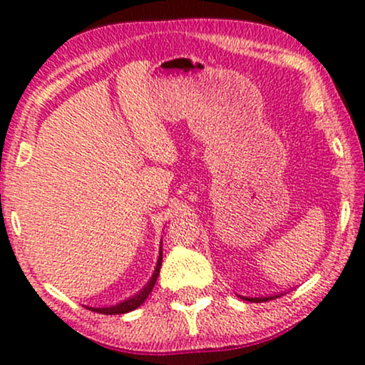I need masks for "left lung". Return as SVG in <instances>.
Segmentation results:
<instances>
[{"instance_id": "8db88e82", "label": "left lung", "mask_w": 365, "mask_h": 365, "mask_svg": "<svg viewBox=\"0 0 365 365\" xmlns=\"http://www.w3.org/2000/svg\"><path fill=\"white\" fill-rule=\"evenodd\" d=\"M279 295H282V293H279ZM279 295H266V297H244V295H238L240 297V299H244V300H249V302H267V300H273V299H278Z\"/></svg>"}]
</instances>
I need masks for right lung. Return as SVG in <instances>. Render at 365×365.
I'll use <instances>...</instances> for the list:
<instances>
[{"instance_id": "right-lung-1", "label": "right lung", "mask_w": 365, "mask_h": 365, "mask_svg": "<svg viewBox=\"0 0 365 365\" xmlns=\"http://www.w3.org/2000/svg\"><path fill=\"white\" fill-rule=\"evenodd\" d=\"M161 261H163V245L159 247V255H158L156 267H154V273H153V276H150L149 282L145 283V287L142 288V290H139L135 295L128 297V299L121 300V302L115 304V305H106V307H89V305H86V309H89V311H92V312L108 314V316H111V314H127L130 311H135L137 307H140V305L145 302V299L149 297V293L153 292L154 284H156V279L159 276V269H161Z\"/></svg>"}]
</instances>
